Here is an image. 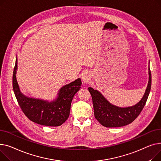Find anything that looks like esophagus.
<instances>
[{
	"label": "esophagus",
	"instance_id": "obj_1",
	"mask_svg": "<svg viewBox=\"0 0 161 161\" xmlns=\"http://www.w3.org/2000/svg\"><path fill=\"white\" fill-rule=\"evenodd\" d=\"M90 79V75L88 73H85L82 75V80L84 82H87L89 81Z\"/></svg>",
	"mask_w": 161,
	"mask_h": 161
}]
</instances>
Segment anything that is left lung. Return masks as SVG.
Segmentation results:
<instances>
[{
  "label": "left lung",
  "instance_id": "1",
  "mask_svg": "<svg viewBox=\"0 0 161 161\" xmlns=\"http://www.w3.org/2000/svg\"><path fill=\"white\" fill-rule=\"evenodd\" d=\"M152 86V74L149 68V81L145 93L135 105L121 108L113 105L97 90L91 87L88 90L92 96L94 116L100 124L106 127H119L133 122L144 108Z\"/></svg>",
  "mask_w": 161,
  "mask_h": 161
}]
</instances>
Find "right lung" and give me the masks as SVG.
I'll list each match as a JSON object with an SVG mask.
<instances>
[{"label":"right lung","instance_id":"right-lung-1","mask_svg":"<svg viewBox=\"0 0 161 161\" xmlns=\"http://www.w3.org/2000/svg\"><path fill=\"white\" fill-rule=\"evenodd\" d=\"M17 57L13 72V89L17 101L25 115L37 124L56 127L60 126L69 117L72 99L82 84L80 79H77L62 87L56 99L47 101L28 97L21 92L16 79Z\"/></svg>","mask_w":161,"mask_h":161}]
</instances>
